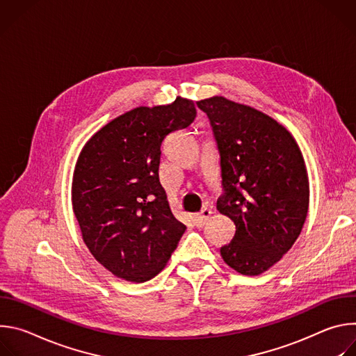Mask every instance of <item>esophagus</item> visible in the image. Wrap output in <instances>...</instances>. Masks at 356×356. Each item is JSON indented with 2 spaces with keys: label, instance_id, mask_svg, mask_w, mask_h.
I'll return each mask as SVG.
<instances>
[{
  "label": "esophagus",
  "instance_id": "esophagus-1",
  "mask_svg": "<svg viewBox=\"0 0 356 356\" xmlns=\"http://www.w3.org/2000/svg\"><path fill=\"white\" fill-rule=\"evenodd\" d=\"M210 216H211V210H209V209L201 210V213L194 214V217H193V218H194V224H195L197 227H202V225H204V224L209 221Z\"/></svg>",
  "mask_w": 356,
  "mask_h": 356
}]
</instances>
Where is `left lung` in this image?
<instances>
[{"instance_id": "obj_1", "label": "left lung", "mask_w": 356, "mask_h": 356, "mask_svg": "<svg viewBox=\"0 0 356 356\" xmlns=\"http://www.w3.org/2000/svg\"><path fill=\"white\" fill-rule=\"evenodd\" d=\"M197 107L210 120L220 155L217 210L235 224L221 257L238 273L258 276L282 259L306 221V163L296 139L272 117L221 95Z\"/></svg>"}]
</instances>
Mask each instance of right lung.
<instances>
[{
	"instance_id": "obj_1",
	"label": "right lung",
	"mask_w": 356,
	"mask_h": 356,
	"mask_svg": "<svg viewBox=\"0 0 356 356\" xmlns=\"http://www.w3.org/2000/svg\"><path fill=\"white\" fill-rule=\"evenodd\" d=\"M195 114L183 97L138 107L97 131L80 152L73 211L91 255L117 277L135 283L155 277L186 231L159 181L161 146Z\"/></svg>"
}]
</instances>
